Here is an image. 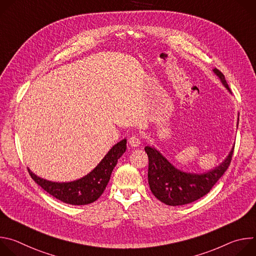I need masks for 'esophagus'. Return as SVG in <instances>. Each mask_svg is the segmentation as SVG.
I'll use <instances>...</instances> for the list:
<instances>
[{"mask_svg":"<svg viewBox=\"0 0 256 256\" xmlns=\"http://www.w3.org/2000/svg\"><path fill=\"white\" fill-rule=\"evenodd\" d=\"M128 144H130V147L136 148V147H138L140 144V138H138V136L134 134V136H132L128 138Z\"/></svg>","mask_w":256,"mask_h":256,"instance_id":"1","label":"esophagus"}]
</instances>
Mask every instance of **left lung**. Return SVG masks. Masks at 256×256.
<instances>
[{"label": "left lung", "mask_w": 256, "mask_h": 256, "mask_svg": "<svg viewBox=\"0 0 256 256\" xmlns=\"http://www.w3.org/2000/svg\"><path fill=\"white\" fill-rule=\"evenodd\" d=\"M212 72L232 93L222 72L218 68H214ZM144 151L149 157L148 181L152 194L165 204L175 206L190 204L210 192L228 169L234 147L220 165L204 173H190L176 168L156 148L150 146L144 147Z\"/></svg>", "instance_id": "8db88e82"}]
</instances>
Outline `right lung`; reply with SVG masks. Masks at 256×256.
Wrapping results in <instances>:
<instances>
[{"mask_svg": "<svg viewBox=\"0 0 256 256\" xmlns=\"http://www.w3.org/2000/svg\"><path fill=\"white\" fill-rule=\"evenodd\" d=\"M126 150V138H124L108 151L91 172L74 181L54 182L38 176L29 168L28 172L42 188L60 202L75 206L88 204L94 202L103 194L118 160Z\"/></svg>", "mask_w": 256, "mask_h": 256, "instance_id": "1", "label": "right lung"}]
</instances>
